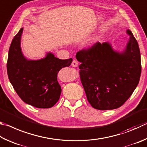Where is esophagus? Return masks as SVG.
<instances>
[{"label":"esophagus","instance_id":"34e87169","mask_svg":"<svg viewBox=\"0 0 147 147\" xmlns=\"http://www.w3.org/2000/svg\"><path fill=\"white\" fill-rule=\"evenodd\" d=\"M78 62H77V61H76V60H74L73 61V62H72L71 65L73 66V67H76L78 66Z\"/></svg>","mask_w":147,"mask_h":147}]
</instances>
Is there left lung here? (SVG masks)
Wrapping results in <instances>:
<instances>
[{"instance_id":"8db88e82","label":"left lung","mask_w":147,"mask_h":147,"mask_svg":"<svg viewBox=\"0 0 147 147\" xmlns=\"http://www.w3.org/2000/svg\"><path fill=\"white\" fill-rule=\"evenodd\" d=\"M129 39L122 51L109 42H97L76 53L81 62V82L87 100L98 110L119 108L132 95L140 81L141 64L138 42L129 29Z\"/></svg>"}]
</instances>
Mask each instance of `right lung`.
<instances>
[{"instance_id": "add662e5", "label": "right lung", "mask_w": 147, "mask_h": 147, "mask_svg": "<svg viewBox=\"0 0 147 147\" xmlns=\"http://www.w3.org/2000/svg\"><path fill=\"white\" fill-rule=\"evenodd\" d=\"M23 28L13 38L7 62V75L16 92L25 103L36 108L55 105L62 89L57 80L58 72L70 66L73 59L61 60L48 52L39 60H28L21 49Z\"/></svg>"}]
</instances>
